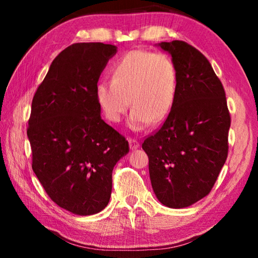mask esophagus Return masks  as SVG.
<instances>
[{
	"mask_svg": "<svg viewBox=\"0 0 258 258\" xmlns=\"http://www.w3.org/2000/svg\"><path fill=\"white\" fill-rule=\"evenodd\" d=\"M128 143H130V149L131 150H135L138 149V148L140 147V143L137 141L135 139H128Z\"/></svg>",
	"mask_w": 258,
	"mask_h": 258,
	"instance_id": "1",
	"label": "esophagus"
}]
</instances>
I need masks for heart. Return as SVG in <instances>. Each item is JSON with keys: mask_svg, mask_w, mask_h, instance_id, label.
Returning a JSON list of instances; mask_svg holds the SVG:
<instances>
[{"mask_svg": "<svg viewBox=\"0 0 258 258\" xmlns=\"http://www.w3.org/2000/svg\"><path fill=\"white\" fill-rule=\"evenodd\" d=\"M177 92V72L172 59L164 53L133 50L113 64L111 81L95 85V99L111 123H119L133 108L127 126L141 132L151 123L167 118Z\"/></svg>", "mask_w": 258, "mask_h": 258, "instance_id": "1", "label": "heart"}]
</instances>
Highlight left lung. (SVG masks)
I'll return each instance as SVG.
<instances>
[{"label": "left lung", "instance_id": "8db88e82", "mask_svg": "<svg viewBox=\"0 0 258 258\" xmlns=\"http://www.w3.org/2000/svg\"><path fill=\"white\" fill-rule=\"evenodd\" d=\"M156 45L172 56L177 92L167 119L142 149L157 199L166 207L185 208L215 184L228 157L231 118L223 85L206 56L183 41Z\"/></svg>", "mask_w": 258, "mask_h": 258}]
</instances>
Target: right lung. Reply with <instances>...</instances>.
I'll return each instance as SVG.
<instances>
[{
    "label": "right lung",
    "mask_w": 258,
    "mask_h": 258,
    "mask_svg": "<svg viewBox=\"0 0 258 258\" xmlns=\"http://www.w3.org/2000/svg\"><path fill=\"white\" fill-rule=\"evenodd\" d=\"M117 46L75 43L52 61L32 102L33 171L59 207L81 216L110 199L112 169L128 142L101 118L95 85Z\"/></svg>",
    "instance_id": "1"
}]
</instances>
